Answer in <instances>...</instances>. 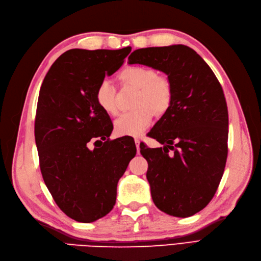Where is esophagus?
I'll return each instance as SVG.
<instances>
[{
  "mask_svg": "<svg viewBox=\"0 0 261 261\" xmlns=\"http://www.w3.org/2000/svg\"><path fill=\"white\" fill-rule=\"evenodd\" d=\"M135 144H136V148H137V152L139 153V151H140V148H139V146H140V140H139L138 138L135 139Z\"/></svg>",
  "mask_w": 261,
  "mask_h": 261,
  "instance_id": "1",
  "label": "esophagus"
}]
</instances>
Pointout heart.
Returning a JSON list of instances; mask_svg holds the SVG:
<instances>
[{"label": "heart", "instance_id": "heart-1", "mask_svg": "<svg viewBox=\"0 0 261 261\" xmlns=\"http://www.w3.org/2000/svg\"><path fill=\"white\" fill-rule=\"evenodd\" d=\"M120 81L139 89L132 112L122 114L114 124L115 133L120 136H140L151 123L154 114H163L170 108L173 98L172 84L168 78L158 76L154 69L133 65L125 67ZM96 100L103 111L115 116L118 113L116 89L111 81L102 80L96 89Z\"/></svg>", "mask_w": 261, "mask_h": 261}]
</instances>
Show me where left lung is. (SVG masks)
<instances>
[{
  "label": "left lung",
  "mask_w": 261,
  "mask_h": 261,
  "mask_svg": "<svg viewBox=\"0 0 261 261\" xmlns=\"http://www.w3.org/2000/svg\"><path fill=\"white\" fill-rule=\"evenodd\" d=\"M128 63L161 70L173 88L170 108L149 133L163 147L140 145L152 200L170 216H194L213 198L226 163L222 87L200 55L183 44L135 50Z\"/></svg>",
  "instance_id": "obj_1"
}]
</instances>
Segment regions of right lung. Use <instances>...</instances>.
I'll return each mask as SVG.
<instances>
[{
  "instance_id": "add662e5",
  "label": "right lung",
  "mask_w": 261,
  "mask_h": 261,
  "mask_svg": "<svg viewBox=\"0 0 261 261\" xmlns=\"http://www.w3.org/2000/svg\"><path fill=\"white\" fill-rule=\"evenodd\" d=\"M130 51L68 50L39 92L35 138L41 174L59 208L77 222H93L113 209L118 179L136 154L130 138L109 139L111 118L96 100L99 83Z\"/></svg>"
}]
</instances>
